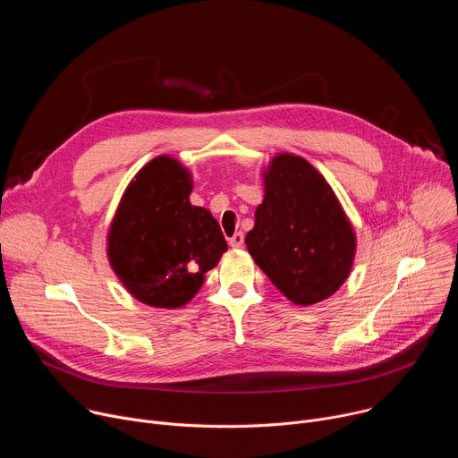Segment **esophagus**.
Instances as JSON below:
<instances>
[{
	"label": "esophagus",
	"mask_w": 458,
	"mask_h": 458,
	"mask_svg": "<svg viewBox=\"0 0 458 458\" xmlns=\"http://www.w3.org/2000/svg\"><path fill=\"white\" fill-rule=\"evenodd\" d=\"M242 242H244V235H242V232H237V233H233V235L228 239V244H230L232 248H241V246H242Z\"/></svg>",
	"instance_id": "34e87169"
}]
</instances>
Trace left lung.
I'll return each mask as SVG.
<instances>
[{"instance_id":"left-lung-1","label":"left lung","mask_w":458,"mask_h":458,"mask_svg":"<svg viewBox=\"0 0 458 458\" xmlns=\"http://www.w3.org/2000/svg\"><path fill=\"white\" fill-rule=\"evenodd\" d=\"M265 199L246 248L293 304L332 297L350 277L357 235L330 182L295 154H277L263 170Z\"/></svg>"}]
</instances>
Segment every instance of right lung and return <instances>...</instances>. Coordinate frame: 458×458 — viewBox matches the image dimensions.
<instances>
[{
	"mask_svg": "<svg viewBox=\"0 0 458 458\" xmlns=\"http://www.w3.org/2000/svg\"><path fill=\"white\" fill-rule=\"evenodd\" d=\"M191 174L157 156L128 182L106 233L108 263L128 293L154 308L190 302L228 250L219 223L190 203Z\"/></svg>",
	"mask_w": 458,
	"mask_h": 458,
	"instance_id": "obj_1",
	"label": "right lung"
}]
</instances>
